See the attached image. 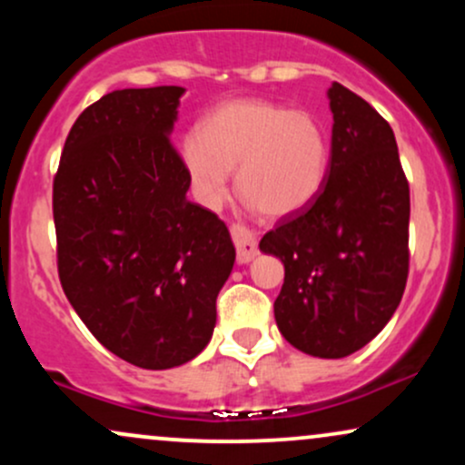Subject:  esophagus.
Wrapping results in <instances>:
<instances>
[{
	"label": "esophagus",
	"instance_id": "1",
	"mask_svg": "<svg viewBox=\"0 0 465 465\" xmlns=\"http://www.w3.org/2000/svg\"><path fill=\"white\" fill-rule=\"evenodd\" d=\"M232 238L238 251V264H249L258 255V240L242 225L232 227Z\"/></svg>",
	"mask_w": 465,
	"mask_h": 465
}]
</instances>
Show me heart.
Instances as JSON below:
<instances>
[{
  "mask_svg": "<svg viewBox=\"0 0 465 465\" xmlns=\"http://www.w3.org/2000/svg\"><path fill=\"white\" fill-rule=\"evenodd\" d=\"M179 159L201 205L223 201L236 168V188L247 205L282 218L297 214L322 192L330 140L308 111L240 98L216 106L201 131H190Z\"/></svg>",
  "mask_w": 465,
  "mask_h": 465,
  "instance_id": "heart-1",
  "label": "heart"
}]
</instances>
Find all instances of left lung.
I'll use <instances>...</instances> for the list:
<instances>
[{
  "mask_svg": "<svg viewBox=\"0 0 465 465\" xmlns=\"http://www.w3.org/2000/svg\"><path fill=\"white\" fill-rule=\"evenodd\" d=\"M332 148L311 205L260 240L284 264L277 328L292 348L343 359L381 332L409 273V183L396 135L343 84L328 89Z\"/></svg>",
  "mask_w": 465,
  "mask_h": 465,
  "instance_id": "left-lung-1",
  "label": "left lung"
}]
</instances>
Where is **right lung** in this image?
Listing matches in <instances>:
<instances>
[{"label": "right lung", "mask_w": 465, "mask_h": 465, "mask_svg": "<svg viewBox=\"0 0 465 465\" xmlns=\"http://www.w3.org/2000/svg\"><path fill=\"white\" fill-rule=\"evenodd\" d=\"M183 87L115 89L69 131L54 179L58 277L106 350L142 370L199 356L236 249L225 223L188 201L170 142Z\"/></svg>", "instance_id": "add662e5"}]
</instances>
